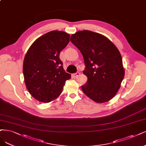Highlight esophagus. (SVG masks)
I'll return each instance as SVG.
<instances>
[{
  "label": "esophagus",
  "mask_w": 146,
  "mask_h": 146,
  "mask_svg": "<svg viewBox=\"0 0 146 146\" xmlns=\"http://www.w3.org/2000/svg\"><path fill=\"white\" fill-rule=\"evenodd\" d=\"M79 75H80V73H79V72L74 73V74H72V77H73L74 78H76L77 77H78V76Z\"/></svg>",
  "instance_id": "1"
}]
</instances>
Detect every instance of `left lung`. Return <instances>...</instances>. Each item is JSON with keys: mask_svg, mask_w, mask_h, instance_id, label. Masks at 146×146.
<instances>
[{"mask_svg": "<svg viewBox=\"0 0 146 146\" xmlns=\"http://www.w3.org/2000/svg\"><path fill=\"white\" fill-rule=\"evenodd\" d=\"M71 42L83 55L88 77L82 86L84 94L97 103L111 100L124 77L122 57L115 44L103 35L88 30L78 31Z\"/></svg>", "mask_w": 146, "mask_h": 146, "instance_id": "1", "label": "left lung"}]
</instances>
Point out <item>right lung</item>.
<instances>
[{
    "mask_svg": "<svg viewBox=\"0 0 146 146\" xmlns=\"http://www.w3.org/2000/svg\"><path fill=\"white\" fill-rule=\"evenodd\" d=\"M69 34L52 31L38 38L25 55L23 65L25 83L32 96L49 103L61 94L71 75L64 71L60 53L69 42Z\"/></svg>",
    "mask_w": 146,
    "mask_h": 146,
    "instance_id": "obj_1",
    "label": "right lung"
}]
</instances>
